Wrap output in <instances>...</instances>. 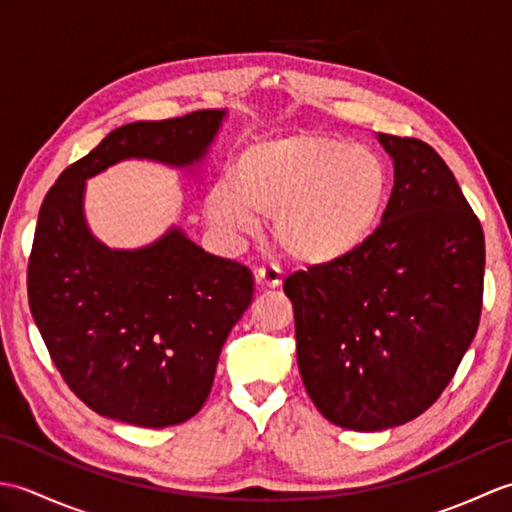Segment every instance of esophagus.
<instances>
[{
	"mask_svg": "<svg viewBox=\"0 0 512 512\" xmlns=\"http://www.w3.org/2000/svg\"><path fill=\"white\" fill-rule=\"evenodd\" d=\"M257 284L266 288H279L281 286V270L277 266H262L257 270Z\"/></svg>",
	"mask_w": 512,
	"mask_h": 512,
	"instance_id": "34e87169",
	"label": "esophagus"
}]
</instances>
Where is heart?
I'll list each match as a JSON object with an SVG mask.
<instances>
[{"mask_svg": "<svg viewBox=\"0 0 512 512\" xmlns=\"http://www.w3.org/2000/svg\"><path fill=\"white\" fill-rule=\"evenodd\" d=\"M389 195V167L367 145L319 134L257 140L235 160V184L206 195L211 224L235 242L262 233L275 217L281 248L303 264H332L376 231Z\"/></svg>", "mask_w": 512, "mask_h": 512, "instance_id": "obj_1", "label": "heart"}]
</instances>
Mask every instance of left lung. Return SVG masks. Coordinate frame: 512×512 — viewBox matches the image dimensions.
I'll list each match as a JSON object with an SVG mask.
<instances>
[{"instance_id":"left-lung-1","label":"left lung","mask_w":512,"mask_h":512,"mask_svg":"<svg viewBox=\"0 0 512 512\" xmlns=\"http://www.w3.org/2000/svg\"><path fill=\"white\" fill-rule=\"evenodd\" d=\"M394 189L376 231L339 262L284 281L297 363L323 418L398 427L451 383L480 325L484 231L436 149L378 134Z\"/></svg>"}]
</instances>
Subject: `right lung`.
<instances>
[{
  "mask_svg": "<svg viewBox=\"0 0 512 512\" xmlns=\"http://www.w3.org/2000/svg\"><path fill=\"white\" fill-rule=\"evenodd\" d=\"M224 116L200 110L118 127L43 198L28 259L30 312L65 383L105 418L151 429L193 418L228 332L253 301V275L178 226L143 248H107L85 222V180L129 158L198 165Z\"/></svg>",
  "mask_w": 512,
  "mask_h": 512,
  "instance_id": "add662e5",
  "label": "right lung"
}]
</instances>
